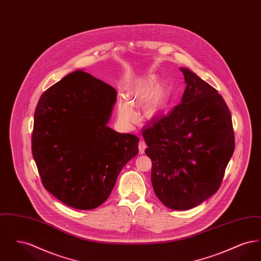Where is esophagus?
Listing matches in <instances>:
<instances>
[{"label": "esophagus", "instance_id": "obj_1", "mask_svg": "<svg viewBox=\"0 0 261 261\" xmlns=\"http://www.w3.org/2000/svg\"><path fill=\"white\" fill-rule=\"evenodd\" d=\"M138 148H139V152L143 154V153L145 152V149H147V144H146V142H145V141H140Z\"/></svg>", "mask_w": 261, "mask_h": 261}]
</instances>
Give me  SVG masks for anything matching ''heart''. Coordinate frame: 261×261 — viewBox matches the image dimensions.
<instances>
[{
  "label": "heart",
  "mask_w": 261,
  "mask_h": 261,
  "mask_svg": "<svg viewBox=\"0 0 261 261\" xmlns=\"http://www.w3.org/2000/svg\"><path fill=\"white\" fill-rule=\"evenodd\" d=\"M167 98V88L162 84L158 85V79L154 77L137 81L127 93V98L133 106L143 102L141 113L146 119L158 116L165 107ZM128 100L120 97L117 100V116L123 123L132 122L135 117L134 110Z\"/></svg>",
  "instance_id": "obj_1"
}]
</instances>
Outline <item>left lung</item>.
Instances as JSON below:
<instances>
[{
  "label": "left lung",
  "instance_id": "1",
  "mask_svg": "<svg viewBox=\"0 0 261 261\" xmlns=\"http://www.w3.org/2000/svg\"><path fill=\"white\" fill-rule=\"evenodd\" d=\"M187 86L181 103L144 127L151 184L162 203L193 208L214 195L235 149L231 112L216 89L181 67Z\"/></svg>",
  "mask_w": 261,
  "mask_h": 261
}]
</instances>
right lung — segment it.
Wrapping results in <instances>:
<instances>
[{
    "instance_id": "right-lung-1",
    "label": "right lung",
    "mask_w": 261,
    "mask_h": 261,
    "mask_svg": "<svg viewBox=\"0 0 261 261\" xmlns=\"http://www.w3.org/2000/svg\"><path fill=\"white\" fill-rule=\"evenodd\" d=\"M116 91L82 70L43 93L34 113L32 155L43 186L64 204L89 211L103 203L139 138L107 123Z\"/></svg>"
}]
</instances>
